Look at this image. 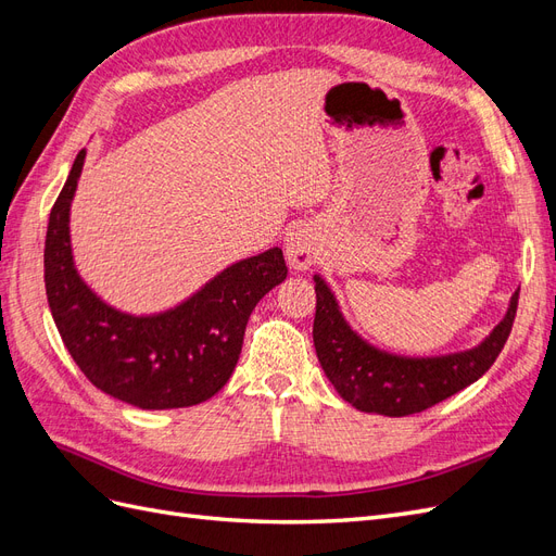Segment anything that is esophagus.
<instances>
[{
    "instance_id": "esophagus-1",
    "label": "esophagus",
    "mask_w": 556,
    "mask_h": 556,
    "mask_svg": "<svg viewBox=\"0 0 556 556\" xmlns=\"http://www.w3.org/2000/svg\"><path fill=\"white\" fill-rule=\"evenodd\" d=\"M319 237L313 225H296L285 237V260L290 262L296 271H306L317 260Z\"/></svg>"
}]
</instances>
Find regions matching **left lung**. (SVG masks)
Masks as SVG:
<instances>
[{
  "label": "left lung",
  "mask_w": 556,
  "mask_h": 556,
  "mask_svg": "<svg viewBox=\"0 0 556 556\" xmlns=\"http://www.w3.org/2000/svg\"><path fill=\"white\" fill-rule=\"evenodd\" d=\"M313 343L319 366L343 401L362 413L403 417L422 413L482 378L506 345L517 313V296L490 336L459 352L433 357L394 355L368 343L350 327L327 280L315 274Z\"/></svg>",
  "instance_id": "left-lung-1"
}]
</instances>
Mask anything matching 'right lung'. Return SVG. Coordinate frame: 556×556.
<instances>
[{"label":"right lung","mask_w":556,"mask_h":556,"mask_svg":"<svg viewBox=\"0 0 556 556\" xmlns=\"http://www.w3.org/2000/svg\"><path fill=\"white\" fill-rule=\"evenodd\" d=\"M83 148L50 211L43 278L50 315L76 366L97 390L141 410L188 408L220 392L237 368L248 317L288 278L280 248L229 264L180 304L134 315L83 280L72 248V201Z\"/></svg>","instance_id":"right-lung-1"}]
</instances>
